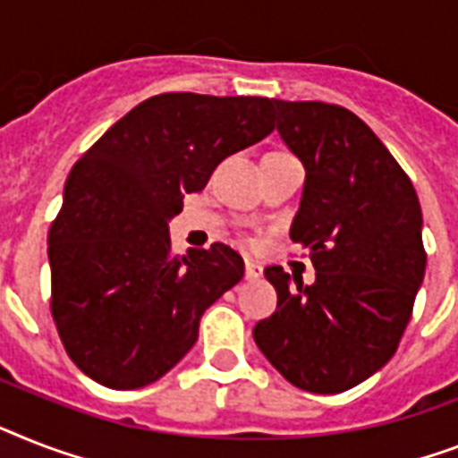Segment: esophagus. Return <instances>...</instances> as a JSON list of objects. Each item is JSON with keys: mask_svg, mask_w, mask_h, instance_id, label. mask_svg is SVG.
Returning a JSON list of instances; mask_svg holds the SVG:
<instances>
[{"mask_svg": "<svg viewBox=\"0 0 458 458\" xmlns=\"http://www.w3.org/2000/svg\"><path fill=\"white\" fill-rule=\"evenodd\" d=\"M244 275H247V280H259L263 275V267L261 263H256V261H244Z\"/></svg>", "mask_w": 458, "mask_h": 458, "instance_id": "esophagus-1", "label": "esophagus"}]
</instances>
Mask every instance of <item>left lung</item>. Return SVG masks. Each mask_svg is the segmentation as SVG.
<instances>
[{
	"label": "left lung",
	"mask_w": 458,
	"mask_h": 458,
	"mask_svg": "<svg viewBox=\"0 0 458 458\" xmlns=\"http://www.w3.org/2000/svg\"><path fill=\"white\" fill-rule=\"evenodd\" d=\"M277 131L306 166L292 242L315 282L266 267L277 310L254 327L261 352L296 388L362 384L395 355L426 273L421 204L404 169L358 114L319 100H275Z\"/></svg>",
	"instance_id": "obj_1"
}]
</instances>
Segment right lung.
<instances>
[{
  "instance_id": "add662e5",
  "label": "right lung",
  "mask_w": 458,
  "mask_h": 458,
  "mask_svg": "<svg viewBox=\"0 0 458 458\" xmlns=\"http://www.w3.org/2000/svg\"><path fill=\"white\" fill-rule=\"evenodd\" d=\"M273 107L259 96H152L74 162L48 230L51 315L96 384L165 377L195 345L204 310L242 280L228 244L174 254L169 218L221 159L273 131Z\"/></svg>"
}]
</instances>
